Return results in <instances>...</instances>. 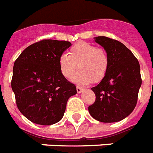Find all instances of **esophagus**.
Instances as JSON below:
<instances>
[{"instance_id": "1", "label": "esophagus", "mask_w": 153, "mask_h": 153, "mask_svg": "<svg viewBox=\"0 0 153 153\" xmlns=\"http://www.w3.org/2000/svg\"><path fill=\"white\" fill-rule=\"evenodd\" d=\"M76 90H77V92H78L79 94L82 93V91H83V89L82 88V87H80V86H77Z\"/></svg>"}]
</instances>
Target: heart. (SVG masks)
Segmentation results:
<instances>
[{
	"instance_id": "1",
	"label": "heart",
	"mask_w": 153,
	"mask_h": 153,
	"mask_svg": "<svg viewBox=\"0 0 153 153\" xmlns=\"http://www.w3.org/2000/svg\"><path fill=\"white\" fill-rule=\"evenodd\" d=\"M59 64L61 73L68 80L79 72L76 82L82 85L99 82L105 76L109 66V55L103 48L87 42H78L69 50V55H60Z\"/></svg>"
}]
</instances>
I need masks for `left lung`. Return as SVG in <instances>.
<instances>
[{
  "mask_svg": "<svg viewBox=\"0 0 153 153\" xmlns=\"http://www.w3.org/2000/svg\"><path fill=\"white\" fill-rule=\"evenodd\" d=\"M109 55V66L104 79L91 90L95 94L89 113L101 122H117L133 111L141 86L140 64L122 43L105 36L94 38Z\"/></svg>",
  "mask_w": 153,
  "mask_h": 153,
  "instance_id": "obj_1",
  "label": "left lung"
}]
</instances>
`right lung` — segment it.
<instances>
[{"mask_svg":"<svg viewBox=\"0 0 153 153\" xmlns=\"http://www.w3.org/2000/svg\"><path fill=\"white\" fill-rule=\"evenodd\" d=\"M71 44L43 39L25 48L14 62L11 86L20 113L33 123L50 126L59 122L76 86L61 73L59 64Z\"/></svg>","mask_w":153,"mask_h":153,"instance_id":"obj_1","label":"right lung"}]
</instances>
